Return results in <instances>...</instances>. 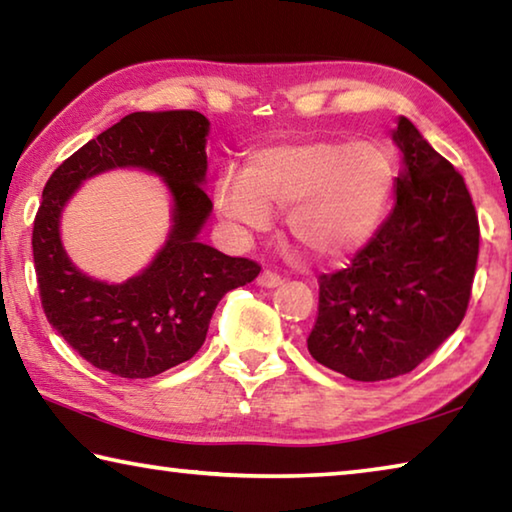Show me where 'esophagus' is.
Masks as SVG:
<instances>
[{
	"instance_id": "esophagus-1",
	"label": "esophagus",
	"mask_w": 512,
	"mask_h": 512,
	"mask_svg": "<svg viewBox=\"0 0 512 512\" xmlns=\"http://www.w3.org/2000/svg\"><path fill=\"white\" fill-rule=\"evenodd\" d=\"M257 284H259V287H264V289H275V287H280V284H282V275L275 273V271H262L257 277Z\"/></svg>"
}]
</instances>
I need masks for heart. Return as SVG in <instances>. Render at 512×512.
<instances>
[{"mask_svg":"<svg viewBox=\"0 0 512 512\" xmlns=\"http://www.w3.org/2000/svg\"><path fill=\"white\" fill-rule=\"evenodd\" d=\"M393 183V160L379 146L311 137L257 151L248 171H225L216 183V205L250 230L271 225V207L289 210L291 239L327 259L366 244Z\"/></svg>","mask_w":512,"mask_h":512,"instance_id":"heart-1","label":"heart"}]
</instances>
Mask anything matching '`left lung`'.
<instances>
[{
    "label": "left lung",
    "mask_w": 512,
    "mask_h": 512,
    "mask_svg": "<svg viewBox=\"0 0 512 512\" xmlns=\"http://www.w3.org/2000/svg\"><path fill=\"white\" fill-rule=\"evenodd\" d=\"M404 153L388 219L348 268L318 277L307 348L354 381L391 379L436 352L465 318L479 259V216L465 180L402 117Z\"/></svg>",
    "instance_id": "1"
}]
</instances>
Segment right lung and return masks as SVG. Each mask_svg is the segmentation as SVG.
I'll return each mask as SVG.
<instances>
[{
    "label": "right lung",
    "mask_w": 512,
    "mask_h": 512,
    "mask_svg": "<svg viewBox=\"0 0 512 512\" xmlns=\"http://www.w3.org/2000/svg\"><path fill=\"white\" fill-rule=\"evenodd\" d=\"M207 128L210 121L196 110L133 112L69 155L47 180L31 239L40 302L56 332L94 368L146 379L192 359L219 300L262 271L253 259L223 255L196 239L212 212L201 187ZM115 166L158 172L177 203L168 246L124 285L83 276L57 237L59 210L80 180Z\"/></svg>",
    "instance_id": "add662e5"
}]
</instances>
